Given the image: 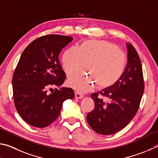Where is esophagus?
<instances>
[{
    "mask_svg": "<svg viewBox=\"0 0 158 158\" xmlns=\"http://www.w3.org/2000/svg\"><path fill=\"white\" fill-rule=\"evenodd\" d=\"M75 96H76V98H82L84 96L83 94L81 93V92H77V91H76V93H75Z\"/></svg>",
    "mask_w": 158,
    "mask_h": 158,
    "instance_id": "34e87169",
    "label": "esophagus"
}]
</instances>
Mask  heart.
<instances>
[{"label": "heart", "instance_id": "1", "mask_svg": "<svg viewBox=\"0 0 158 158\" xmlns=\"http://www.w3.org/2000/svg\"><path fill=\"white\" fill-rule=\"evenodd\" d=\"M62 67L67 76H73L84 68L87 73L76 75L69 84L83 92L94 84L108 88L117 83L125 71L127 57L124 52L112 43L103 40H87L78 46H71L62 55Z\"/></svg>", "mask_w": 158, "mask_h": 158}]
</instances>
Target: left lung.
<instances>
[{
  "label": "left lung",
  "instance_id": "left-lung-1",
  "mask_svg": "<svg viewBox=\"0 0 158 158\" xmlns=\"http://www.w3.org/2000/svg\"><path fill=\"white\" fill-rule=\"evenodd\" d=\"M127 47L128 63L121 79L112 87L91 95L95 107L87 114V120L98 134L112 135L122 130L139 109L144 91L142 63L134 46L128 44Z\"/></svg>",
  "mask_w": 158,
  "mask_h": 158
}]
</instances>
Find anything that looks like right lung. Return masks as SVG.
Segmentation results:
<instances>
[{"label":"right lung","instance_id":"obj_1","mask_svg":"<svg viewBox=\"0 0 158 158\" xmlns=\"http://www.w3.org/2000/svg\"><path fill=\"white\" fill-rule=\"evenodd\" d=\"M72 40L69 36L44 35L21 55L12 77L13 98L19 115L30 125L49 126L59 116L63 102L74 98L72 88H57L66 79L58 56Z\"/></svg>","mask_w":158,"mask_h":158}]
</instances>
